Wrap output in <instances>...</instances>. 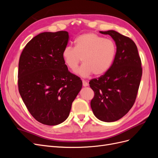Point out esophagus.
Masks as SVG:
<instances>
[{
    "label": "esophagus",
    "mask_w": 158,
    "mask_h": 158,
    "mask_svg": "<svg viewBox=\"0 0 158 158\" xmlns=\"http://www.w3.org/2000/svg\"><path fill=\"white\" fill-rule=\"evenodd\" d=\"M82 84H83V86L84 87H86V86H88V82H86V81H85V80H82Z\"/></svg>",
    "instance_id": "1"
}]
</instances>
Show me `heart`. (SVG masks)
<instances>
[{
    "label": "heart",
    "mask_w": 158,
    "mask_h": 158,
    "mask_svg": "<svg viewBox=\"0 0 158 158\" xmlns=\"http://www.w3.org/2000/svg\"><path fill=\"white\" fill-rule=\"evenodd\" d=\"M74 44L75 47H65L62 54L64 64L72 71L77 70L82 60L84 64L77 74L84 78L93 73L102 75L111 66L117 51L116 44L112 40L87 33L76 38Z\"/></svg>",
    "instance_id": "b5f03b06"
}]
</instances>
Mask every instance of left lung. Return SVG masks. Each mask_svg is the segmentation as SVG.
Listing matches in <instances>:
<instances>
[{
    "label": "left lung",
    "mask_w": 158,
    "mask_h": 158,
    "mask_svg": "<svg viewBox=\"0 0 158 158\" xmlns=\"http://www.w3.org/2000/svg\"><path fill=\"white\" fill-rule=\"evenodd\" d=\"M115 42L116 55L110 69L98 78L89 81L94 92L91 107L100 121L114 122L129 111L135 102L141 80V60L131 39L114 30L99 31Z\"/></svg>",
    "instance_id": "left-lung-1"
}]
</instances>
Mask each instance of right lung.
Returning <instances> with one entry per match:
<instances>
[{
    "instance_id": "right-lung-1",
    "label": "right lung",
    "mask_w": 158,
    "mask_h": 158,
    "mask_svg": "<svg viewBox=\"0 0 158 158\" xmlns=\"http://www.w3.org/2000/svg\"><path fill=\"white\" fill-rule=\"evenodd\" d=\"M69 39L66 31L41 33L27 43L19 60V92L30 114L44 125L64 122L82 87L62 56Z\"/></svg>"
}]
</instances>
